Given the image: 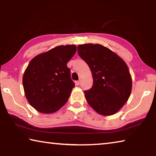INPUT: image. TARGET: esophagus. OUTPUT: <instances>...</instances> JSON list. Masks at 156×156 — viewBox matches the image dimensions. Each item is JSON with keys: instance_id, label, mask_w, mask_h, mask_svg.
<instances>
[{"instance_id": "1", "label": "esophagus", "mask_w": 156, "mask_h": 156, "mask_svg": "<svg viewBox=\"0 0 156 156\" xmlns=\"http://www.w3.org/2000/svg\"><path fill=\"white\" fill-rule=\"evenodd\" d=\"M75 83H76V85H79L80 83V80H76L75 81Z\"/></svg>"}]
</instances>
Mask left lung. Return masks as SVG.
Instances as JSON below:
<instances>
[{"label":"left lung","instance_id":"left-lung-1","mask_svg":"<svg viewBox=\"0 0 156 156\" xmlns=\"http://www.w3.org/2000/svg\"><path fill=\"white\" fill-rule=\"evenodd\" d=\"M78 53L93 76V86L84 91L87 101L99 114H114L131 94L132 81L127 65L112 50L98 44H80Z\"/></svg>","mask_w":156,"mask_h":156}]
</instances>
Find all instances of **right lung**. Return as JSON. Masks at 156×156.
I'll list each match as a JSON object with an SVG mask.
<instances>
[{
  "label": "right lung",
  "mask_w": 156,
  "mask_h": 156,
  "mask_svg": "<svg viewBox=\"0 0 156 156\" xmlns=\"http://www.w3.org/2000/svg\"><path fill=\"white\" fill-rule=\"evenodd\" d=\"M76 51L74 44L58 46L38 55L28 65L23 88L28 102L39 112L54 113L67 102L75 84L67 64Z\"/></svg>",
  "instance_id": "add662e5"
}]
</instances>
